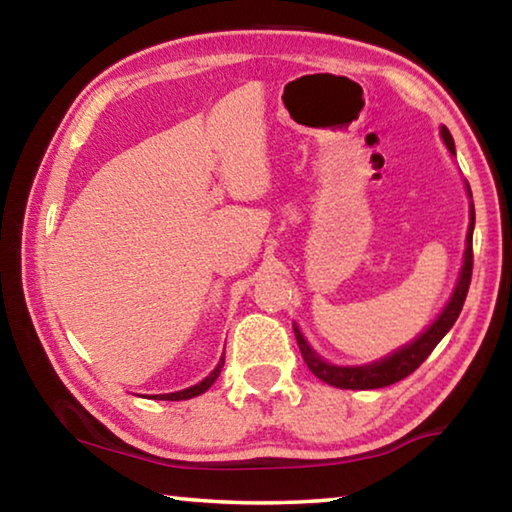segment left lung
<instances>
[{
    "mask_svg": "<svg viewBox=\"0 0 512 512\" xmlns=\"http://www.w3.org/2000/svg\"><path fill=\"white\" fill-rule=\"evenodd\" d=\"M440 137L447 146V151L452 153V158H456V146H454V137L447 131V126H440ZM465 192L467 198H470V225H467V235H465V253H463V264L461 271H458L456 284L452 289V296L445 302V307L440 309V314L433 318V323L415 336L413 341H409L402 348L393 350L386 357H381L377 361L370 363H361V366H341V363H332L325 357L311 348V343L307 341V336L302 334V329L298 323H293V332H296V341L298 348L302 352V359H305L307 368L314 372V375L325 381V384L334 386V388H350V391H372V388H384L397 384L404 377H409L415 368H420V363L429 357L431 350L443 341V336L452 329L456 323L458 314H461L463 302L467 296V289H470V280H472V235H474V203H472V189L465 180Z\"/></svg>",
    "mask_w": 512,
    "mask_h": 512,
    "instance_id": "obj_1",
    "label": "left lung"
}]
</instances>
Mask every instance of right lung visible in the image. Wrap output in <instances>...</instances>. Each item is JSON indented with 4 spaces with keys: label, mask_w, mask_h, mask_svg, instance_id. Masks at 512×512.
<instances>
[{
    "label": "right lung",
    "mask_w": 512,
    "mask_h": 512,
    "mask_svg": "<svg viewBox=\"0 0 512 512\" xmlns=\"http://www.w3.org/2000/svg\"><path fill=\"white\" fill-rule=\"evenodd\" d=\"M223 363H225V354H221V359H219V363H216V368L210 372V375H207L205 379H201L198 381V384H194V386H189V388H183V391H176V393H162V395H149L151 400H169V402H178V400H192V397H198V395H203L207 388H210L214 381H216V377L221 375V368H223Z\"/></svg>",
    "instance_id": "right-lung-1"
}]
</instances>
